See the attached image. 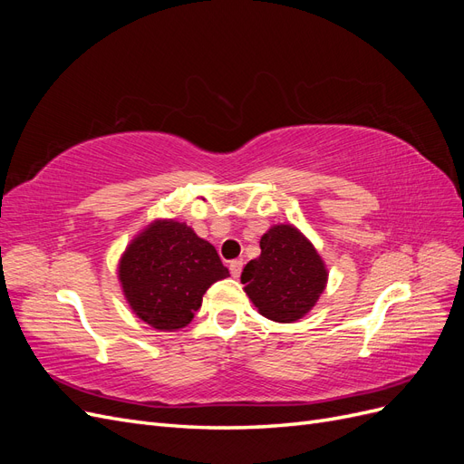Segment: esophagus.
<instances>
[{"label":"esophagus","instance_id":"obj_1","mask_svg":"<svg viewBox=\"0 0 464 464\" xmlns=\"http://www.w3.org/2000/svg\"><path fill=\"white\" fill-rule=\"evenodd\" d=\"M230 275L234 276V278H237L242 275V269H244V261H240V259H234V261H230Z\"/></svg>","mask_w":464,"mask_h":464}]
</instances>
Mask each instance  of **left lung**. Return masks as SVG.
Listing matches in <instances>:
<instances>
[{
	"instance_id": "obj_1",
	"label": "left lung",
	"mask_w": 464,
	"mask_h": 464,
	"mask_svg": "<svg viewBox=\"0 0 464 464\" xmlns=\"http://www.w3.org/2000/svg\"><path fill=\"white\" fill-rule=\"evenodd\" d=\"M259 247L261 256L244 266L246 294L266 319L298 321L325 288V265L314 246L290 224H278L263 234Z\"/></svg>"
}]
</instances>
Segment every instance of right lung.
<instances>
[{"label":"right lung","mask_w":464,"mask_h":464,"mask_svg":"<svg viewBox=\"0 0 464 464\" xmlns=\"http://www.w3.org/2000/svg\"><path fill=\"white\" fill-rule=\"evenodd\" d=\"M230 276L217 249L188 224L159 220L139 234L120 261V280L131 310L150 327H186L203 294Z\"/></svg>","instance_id":"obj_1"}]
</instances>
